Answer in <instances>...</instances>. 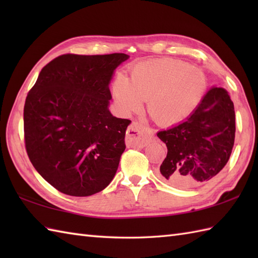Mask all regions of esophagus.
Returning a JSON list of instances; mask_svg holds the SVG:
<instances>
[{
	"mask_svg": "<svg viewBox=\"0 0 258 258\" xmlns=\"http://www.w3.org/2000/svg\"><path fill=\"white\" fill-rule=\"evenodd\" d=\"M153 133L140 122H133L127 130L126 143L128 146L144 147L153 140Z\"/></svg>",
	"mask_w": 258,
	"mask_h": 258,
	"instance_id": "obj_1",
	"label": "esophagus"
}]
</instances>
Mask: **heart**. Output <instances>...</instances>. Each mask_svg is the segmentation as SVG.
<instances>
[{
	"label": "heart",
	"instance_id": "heart-1",
	"mask_svg": "<svg viewBox=\"0 0 258 258\" xmlns=\"http://www.w3.org/2000/svg\"><path fill=\"white\" fill-rule=\"evenodd\" d=\"M207 89L204 72L179 59L154 58L136 63L130 79L117 75L112 84L120 111L132 114L147 100V111L161 125H176L199 107Z\"/></svg>",
	"mask_w": 258,
	"mask_h": 258
}]
</instances>
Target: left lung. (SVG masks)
Returning a JSON list of instances; mask_svg holds the SVG:
<instances>
[{
  "instance_id": "left-lung-1",
  "label": "left lung",
  "mask_w": 258,
  "mask_h": 258,
  "mask_svg": "<svg viewBox=\"0 0 258 258\" xmlns=\"http://www.w3.org/2000/svg\"><path fill=\"white\" fill-rule=\"evenodd\" d=\"M235 131L234 104L228 93L213 87L185 122L157 133L167 146L158 176L179 188L207 182L228 162Z\"/></svg>"
}]
</instances>
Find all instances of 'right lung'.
<instances>
[{
	"label": "right lung",
	"mask_w": 258,
	"mask_h": 258,
	"mask_svg": "<svg viewBox=\"0 0 258 258\" xmlns=\"http://www.w3.org/2000/svg\"><path fill=\"white\" fill-rule=\"evenodd\" d=\"M130 56L63 54L42 69L24 104L27 156L57 190L90 196L117 171L130 119L108 111L114 70Z\"/></svg>",
	"instance_id": "right-lung-1"
}]
</instances>
